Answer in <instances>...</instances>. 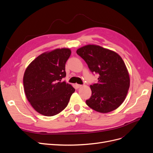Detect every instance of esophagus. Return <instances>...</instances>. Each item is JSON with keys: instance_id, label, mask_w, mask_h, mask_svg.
Segmentation results:
<instances>
[{"instance_id": "esophagus-1", "label": "esophagus", "mask_w": 153, "mask_h": 153, "mask_svg": "<svg viewBox=\"0 0 153 153\" xmlns=\"http://www.w3.org/2000/svg\"><path fill=\"white\" fill-rule=\"evenodd\" d=\"M76 86L77 87V88H80V87H82V85H81V84H76Z\"/></svg>"}]
</instances>
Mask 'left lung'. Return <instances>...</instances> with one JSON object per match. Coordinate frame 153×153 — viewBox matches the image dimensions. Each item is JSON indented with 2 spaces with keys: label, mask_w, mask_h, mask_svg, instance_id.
<instances>
[{
  "label": "left lung",
  "mask_w": 153,
  "mask_h": 153,
  "mask_svg": "<svg viewBox=\"0 0 153 153\" xmlns=\"http://www.w3.org/2000/svg\"><path fill=\"white\" fill-rule=\"evenodd\" d=\"M77 54L85 61L98 81L91 85L92 95L86 104L100 113L117 109L125 100L130 87V76L122 58L115 52L100 46L88 45Z\"/></svg>",
  "instance_id": "left-lung-1"
}]
</instances>
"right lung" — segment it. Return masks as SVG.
<instances>
[{"label":"right lung","instance_id":"add662e5","mask_svg":"<svg viewBox=\"0 0 153 153\" xmlns=\"http://www.w3.org/2000/svg\"><path fill=\"white\" fill-rule=\"evenodd\" d=\"M71 54L68 48L44 53L26 69L24 91L28 102L39 114L54 116L67 107L75 89L61 80L66 77L65 64Z\"/></svg>","mask_w":153,"mask_h":153}]
</instances>
